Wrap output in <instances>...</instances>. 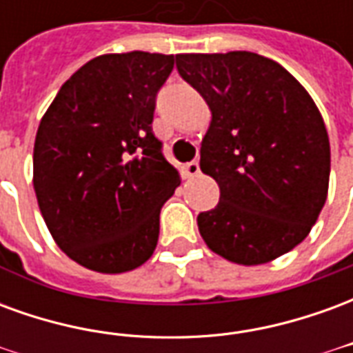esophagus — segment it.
I'll return each instance as SVG.
<instances>
[{
  "label": "esophagus",
  "mask_w": 353,
  "mask_h": 353,
  "mask_svg": "<svg viewBox=\"0 0 353 353\" xmlns=\"http://www.w3.org/2000/svg\"><path fill=\"white\" fill-rule=\"evenodd\" d=\"M185 174L189 177H196L200 174V164L196 161L189 162V164H185Z\"/></svg>",
  "instance_id": "esophagus-1"
}]
</instances>
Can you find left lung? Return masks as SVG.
I'll return each instance as SVG.
<instances>
[{
  "mask_svg": "<svg viewBox=\"0 0 353 353\" xmlns=\"http://www.w3.org/2000/svg\"><path fill=\"white\" fill-rule=\"evenodd\" d=\"M176 65L212 111L200 170L221 194L199 214L200 236L236 265L278 259L310 234L327 200L331 147L316 101L285 68L248 50L177 54Z\"/></svg>",
  "mask_w": 353,
  "mask_h": 353,
  "instance_id": "left-lung-1",
  "label": "left lung"
}]
</instances>
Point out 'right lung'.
Masks as SVG:
<instances>
[{
	"label": "right lung",
	"instance_id": "obj_1",
	"mask_svg": "<svg viewBox=\"0 0 353 353\" xmlns=\"http://www.w3.org/2000/svg\"><path fill=\"white\" fill-rule=\"evenodd\" d=\"M174 62L143 50L92 58L39 123L37 204L58 248L88 270L128 272L157 248L161 208L181 183L151 128Z\"/></svg>",
	"mask_w": 353,
	"mask_h": 353
}]
</instances>
